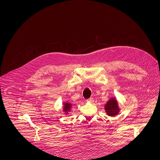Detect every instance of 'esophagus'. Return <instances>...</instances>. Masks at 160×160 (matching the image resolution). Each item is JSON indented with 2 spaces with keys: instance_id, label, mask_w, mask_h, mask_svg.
Masks as SVG:
<instances>
[{
  "instance_id": "34e87169",
  "label": "esophagus",
  "mask_w": 160,
  "mask_h": 160,
  "mask_svg": "<svg viewBox=\"0 0 160 160\" xmlns=\"http://www.w3.org/2000/svg\"><path fill=\"white\" fill-rule=\"evenodd\" d=\"M87 101H88V102H89V103H93L94 102V99L92 98H90L87 99Z\"/></svg>"
}]
</instances>
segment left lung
<instances>
[{
	"instance_id": "left-lung-1",
	"label": "left lung",
	"mask_w": 160,
	"mask_h": 160,
	"mask_svg": "<svg viewBox=\"0 0 160 160\" xmlns=\"http://www.w3.org/2000/svg\"><path fill=\"white\" fill-rule=\"evenodd\" d=\"M104 109L105 110L106 114L108 116H110V117H114V116L117 115L121 110V108L119 106L118 101L115 97L111 98L107 101L105 105Z\"/></svg>"
}]
</instances>
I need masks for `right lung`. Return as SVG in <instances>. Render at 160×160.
<instances>
[{"instance_id": "1", "label": "right lung", "mask_w": 160, "mask_h": 160, "mask_svg": "<svg viewBox=\"0 0 160 160\" xmlns=\"http://www.w3.org/2000/svg\"><path fill=\"white\" fill-rule=\"evenodd\" d=\"M71 108H72V104L68 102V101H66V102H64L63 103L62 110H63L64 114H65L66 115H67L69 113V112H71Z\"/></svg>"}]
</instances>
